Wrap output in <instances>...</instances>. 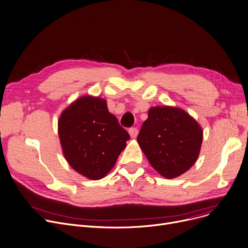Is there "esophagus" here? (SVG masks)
<instances>
[{"label": "esophagus", "mask_w": 248, "mask_h": 248, "mask_svg": "<svg viewBox=\"0 0 248 248\" xmlns=\"http://www.w3.org/2000/svg\"><path fill=\"white\" fill-rule=\"evenodd\" d=\"M128 133H129V136L131 139H136L139 134V129L137 127H130L128 129Z\"/></svg>", "instance_id": "esophagus-1"}]
</instances>
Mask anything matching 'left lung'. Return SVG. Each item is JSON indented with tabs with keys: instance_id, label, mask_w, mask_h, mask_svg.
<instances>
[{
	"instance_id": "1",
	"label": "left lung",
	"mask_w": 248,
	"mask_h": 248,
	"mask_svg": "<svg viewBox=\"0 0 248 248\" xmlns=\"http://www.w3.org/2000/svg\"><path fill=\"white\" fill-rule=\"evenodd\" d=\"M138 142L159 174L174 178L188 170L199 157L202 129L183 109L155 107L148 110Z\"/></svg>"
}]
</instances>
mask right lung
Wrapping results in <instances>:
<instances>
[{
  "label": "right lung",
  "instance_id": "1",
  "mask_svg": "<svg viewBox=\"0 0 248 248\" xmlns=\"http://www.w3.org/2000/svg\"><path fill=\"white\" fill-rule=\"evenodd\" d=\"M59 137L70 166L94 180L108 174L129 140L107 102L90 95L79 97L62 111Z\"/></svg>",
  "mask_w": 248,
  "mask_h": 248
}]
</instances>
